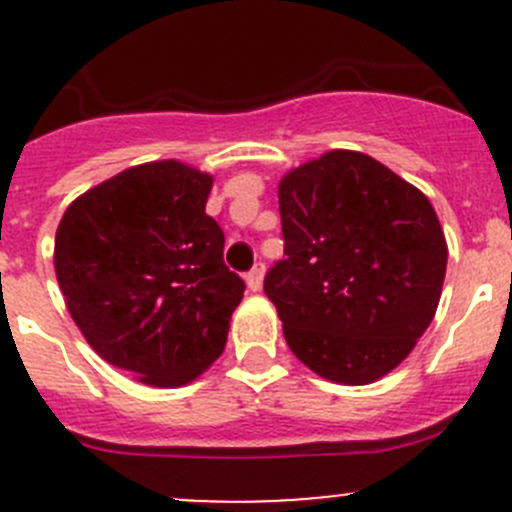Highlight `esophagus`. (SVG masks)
Listing matches in <instances>:
<instances>
[{
	"mask_svg": "<svg viewBox=\"0 0 512 512\" xmlns=\"http://www.w3.org/2000/svg\"><path fill=\"white\" fill-rule=\"evenodd\" d=\"M262 280H265V265H262V262H257V265L252 267L250 272H247L245 282H247V287L252 289V292H260Z\"/></svg>",
	"mask_w": 512,
	"mask_h": 512,
	"instance_id": "1",
	"label": "esophagus"
}]
</instances>
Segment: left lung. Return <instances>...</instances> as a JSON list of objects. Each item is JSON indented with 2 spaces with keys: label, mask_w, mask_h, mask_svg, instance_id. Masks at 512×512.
Returning a JSON list of instances; mask_svg holds the SVG:
<instances>
[{
  "label": "left lung",
  "mask_w": 512,
  "mask_h": 512,
  "mask_svg": "<svg viewBox=\"0 0 512 512\" xmlns=\"http://www.w3.org/2000/svg\"><path fill=\"white\" fill-rule=\"evenodd\" d=\"M285 260L265 277L292 354L364 386L394 371L431 324L448 245L416 185L359 151L322 153L277 185Z\"/></svg>",
  "instance_id": "left-lung-1"
}]
</instances>
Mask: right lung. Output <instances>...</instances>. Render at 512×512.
<instances>
[{"instance_id":"right-lung-1","label":"right lung","mask_w":512,"mask_h":512,"mask_svg":"<svg viewBox=\"0 0 512 512\" xmlns=\"http://www.w3.org/2000/svg\"><path fill=\"white\" fill-rule=\"evenodd\" d=\"M213 175L180 160L126 168L56 227L54 270L89 347L141 384L175 389L223 354L245 282L205 213Z\"/></svg>"}]
</instances>
